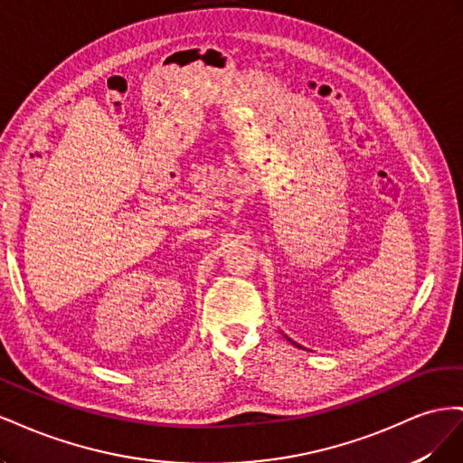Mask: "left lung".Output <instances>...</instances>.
<instances>
[{
    "mask_svg": "<svg viewBox=\"0 0 463 463\" xmlns=\"http://www.w3.org/2000/svg\"><path fill=\"white\" fill-rule=\"evenodd\" d=\"M288 340H289V338H288ZM289 342H291V344H293V345H298V347H301V345H299V344H296V342H293V340H289Z\"/></svg>",
    "mask_w": 463,
    "mask_h": 463,
    "instance_id": "left-lung-1",
    "label": "left lung"
}]
</instances>
